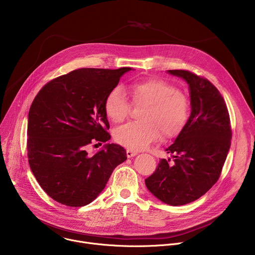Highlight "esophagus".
I'll return each mask as SVG.
<instances>
[{
	"instance_id": "esophagus-1",
	"label": "esophagus",
	"mask_w": 255,
	"mask_h": 255,
	"mask_svg": "<svg viewBox=\"0 0 255 255\" xmlns=\"http://www.w3.org/2000/svg\"><path fill=\"white\" fill-rule=\"evenodd\" d=\"M126 154H127V156L130 158V157H133V156L137 155V154H138V152H137V151H135V150H132V149H127Z\"/></svg>"
}]
</instances>
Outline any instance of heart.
Instances as JSON below:
<instances>
[{
	"label": "heart",
	"mask_w": 255,
	"mask_h": 255,
	"mask_svg": "<svg viewBox=\"0 0 255 255\" xmlns=\"http://www.w3.org/2000/svg\"><path fill=\"white\" fill-rule=\"evenodd\" d=\"M133 103L145 108L141 122L127 123L114 131V139L122 146L140 150L160 138L179 134L190 116V102L176 88L162 80L150 79L136 82L129 87ZM104 111L114 123L123 122L130 111V104L122 87L113 88L106 96Z\"/></svg>",
	"instance_id": "1"
}]
</instances>
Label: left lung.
<instances>
[{"instance_id":"obj_1","label":"left lung","mask_w":255,"mask_h":255,"mask_svg":"<svg viewBox=\"0 0 255 255\" xmlns=\"http://www.w3.org/2000/svg\"><path fill=\"white\" fill-rule=\"evenodd\" d=\"M167 74L189 85L191 115L165 149L172 163L170 158L160 159L145 185L161 202L181 206L201 198L219 178L232 132L225 101L212 83L188 70H167Z\"/></svg>"}]
</instances>
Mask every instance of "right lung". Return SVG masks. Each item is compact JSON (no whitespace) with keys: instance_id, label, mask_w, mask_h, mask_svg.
Instances as JSON below:
<instances>
[{"instance_id":"right-lung-1","label":"right lung","mask_w":255,"mask_h":255,"mask_svg":"<svg viewBox=\"0 0 255 255\" xmlns=\"http://www.w3.org/2000/svg\"><path fill=\"white\" fill-rule=\"evenodd\" d=\"M131 67L80 68L46 84L28 114V161L40 187L54 201L69 207L92 203L105 189L126 150L107 143L95 154L93 141L111 135L104 111L107 94Z\"/></svg>"}]
</instances>
